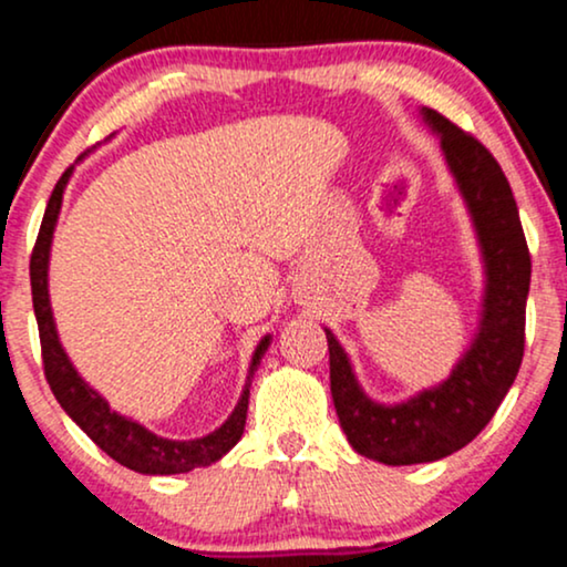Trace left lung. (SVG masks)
Here are the masks:
<instances>
[{"label":"left lung","instance_id":"8db88e82","mask_svg":"<svg viewBox=\"0 0 567 567\" xmlns=\"http://www.w3.org/2000/svg\"><path fill=\"white\" fill-rule=\"evenodd\" d=\"M425 123L442 136V152L471 209L486 262L484 318L473 344L439 386L402 404L368 400L344 349L326 328L331 394L349 444L386 465L433 463L471 444L505 400L526 347L530 255L513 188L492 152L436 110Z\"/></svg>","mask_w":567,"mask_h":567}]
</instances>
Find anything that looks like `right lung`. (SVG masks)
Instances as JSON below:
<instances>
[{
  "label": "right lung",
  "instance_id": "add662e5",
  "mask_svg": "<svg viewBox=\"0 0 567 567\" xmlns=\"http://www.w3.org/2000/svg\"><path fill=\"white\" fill-rule=\"evenodd\" d=\"M68 167L62 173L58 186H54L52 197H49L44 220H41L37 244H33L31 255V295H33V312H37L39 323V339H41V360H44V375L52 394L58 396L62 410L81 425V431L107 452L115 463L136 473H146V476H173V473H188L194 467H207L226 454L230 446L241 439L244 423H247V408H249V386L251 375H255L257 365H260L265 349L270 344V337L260 341L251 358L247 383H244L241 400L230 417L220 425L218 431L207 433V436L194 439V442H173V439H163L157 433L146 431L144 425L128 417L117 415L110 410V404L81 379L79 370L68 360L65 349H62L58 339V328H54L52 307H49V289H47V268H49V247H52V234L58 226V215L62 205V192L70 178Z\"/></svg>",
  "mask_w": 567,
  "mask_h": 567
}]
</instances>
